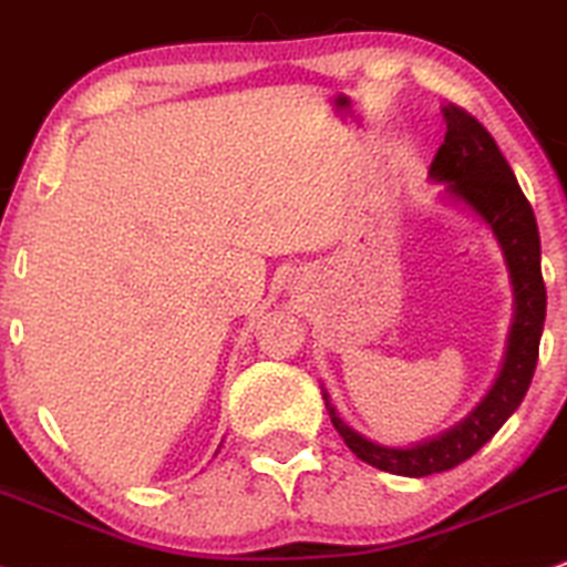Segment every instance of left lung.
<instances>
[{"label":"left lung","instance_id":"obj_1","mask_svg":"<svg viewBox=\"0 0 567 567\" xmlns=\"http://www.w3.org/2000/svg\"><path fill=\"white\" fill-rule=\"evenodd\" d=\"M445 140L430 164V179L445 185L454 202L470 206L494 230L507 259L512 291H515V321L509 329L507 355L494 388L477 403L467 419L441 432L437 437L405 449H388L365 441L342 422L323 390L326 411L342 441L361 462L403 477H427L454 470L483 449L502 424L515 414L534 379L547 318V289L542 278V241L528 198L517 185L515 172L498 151L491 132L458 105H445Z\"/></svg>","mask_w":567,"mask_h":567}]
</instances>
